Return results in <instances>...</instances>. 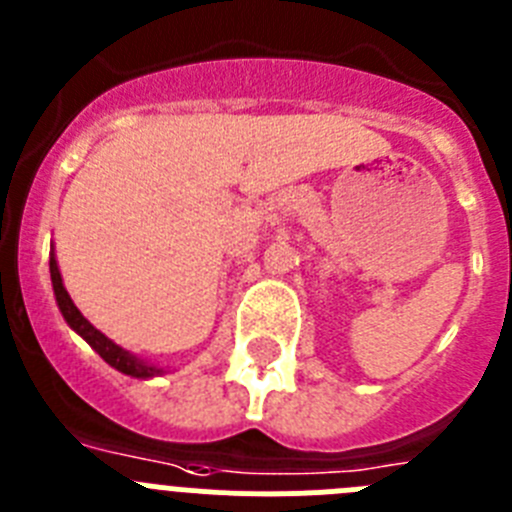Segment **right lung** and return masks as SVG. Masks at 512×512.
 <instances>
[{
    "label": "right lung",
    "instance_id": "obj_1",
    "mask_svg": "<svg viewBox=\"0 0 512 512\" xmlns=\"http://www.w3.org/2000/svg\"><path fill=\"white\" fill-rule=\"evenodd\" d=\"M51 282H53V292H56V302H58V307H61L66 323H69L71 328H74L76 333H79V336L84 338V341H87L104 361H107V364L115 366L117 372L130 374V377H140V379L156 377V374L164 372V369L146 364V361H138L135 356H130L128 351H122L117 343H112L110 338L102 336V333H99V330L94 328V325L89 323V320L84 318L79 310H76V305L71 302L69 292H66V287H63L61 271H58V264L53 256H51Z\"/></svg>",
    "mask_w": 512,
    "mask_h": 512
}]
</instances>
